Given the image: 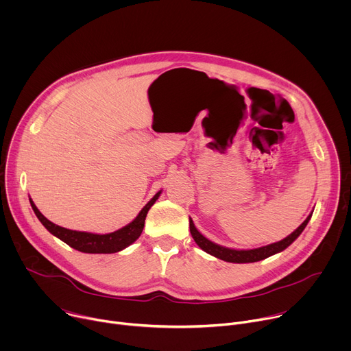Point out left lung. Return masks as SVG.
<instances>
[{
  "label": "left lung",
  "instance_id": "left-lung-1",
  "mask_svg": "<svg viewBox=\"0 0 351 351\" xmlns=\"http://www.w3.org/2000/svg\"><path fill=\"white\" fill-rule=\"evenodd\" d=\"M311 215L313 214H310L307 217V219L302 225H300L293 233H290L283 240L272 243V244H268V245H264V247L253 248V250H233V248H228V247L219 245L217 243H213L211 240L204 237L202 233H199L195 229V226H194L191 219H190V233H191L194 241L197 243V245L199 248H203L206 253H208V254H211V256H214V257H217L219 260H223L226 263H236V264L257 263V261L265 260V258H268V257H271V256H274L276 253H280V252H283L285 248H287L300 234H302V232L307 226Z\"/></svg>",
  "mask_w": 351,
  "mask_h": 351
}]
</instances>
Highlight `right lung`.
<instances>
[{
  "instance_id": "add662e5",
  "label": "right lung",
  "mask_w": 351,
  "mask_h": 351,
  "mask_svg": "<svg viewBox=\"0 0 351 351\" xmlns=\"http://www.w3.org/2000/svg\"><path fill=\"white\" fill-rule=\"evenodd\" d=\"M161 191H158L149 202L144 206V208L138 213V215L126 226H123L119 230H115L112 233L107 234H95V233H88V232H77V230H71L65 229L62 226H58L53 223L51 221H48L34 206V203L30 199V206L38 218V221L44 225V228L65 241L68 245L72 248L77 250V252L82 253H88V254H111V253H118L121 250L126 248L130 245L133 241L138 239V236L143 232L144 228V221L147 217L148 210L152 208V206L157 202V198L160 197Z\"/></svg>"
}]
</instances>
